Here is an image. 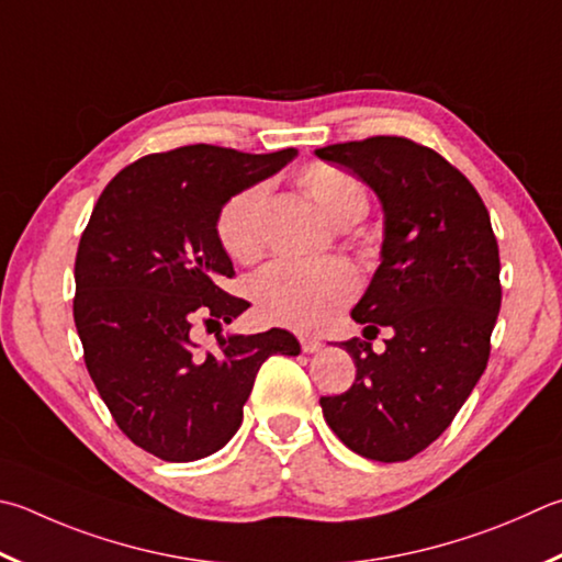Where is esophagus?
Instances as JSON below:
<instances>
[{
    "label": "esophagus",
    "mask_w": 562,
    "mask_h": 562,
    "mask_svg": "<svg viewBox=\"0 0 562 562\" xmlns=\"http://www.w3.org/2000/svg\"><path fill=\"white\" fill-rule=\"evenodd\" d=\"M300 344L304 353H316L322 349V341L314 339V336H300Z\"/></svg>",
    "instance_id": "34e87169"
}]
</instances>
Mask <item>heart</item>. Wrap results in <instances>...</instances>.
Instances as JSON below:
<instances>
[{
	"label": "heart",
	"instance_id": "heart-1",
	"mask_svg": "<svg viewBox=\"0 0 562 562\" xmlns=\"http://www.w3.org/2000/svg\"><path fill=\"white\" fill-rule=\"evenodd\" d=\"M316 209L336 226L359 221L369 209L366 189L346 171L329 165H312L297 177ZM268 191L250 187L221 209L216 233L233 260L252 262L262 255V223ZM359 290V278L346 262L324 265H272L252 282V300L270 324L314 331L349 302Z\"/></svg>",
	"mask_w": 562,
	"mask_h": 562
}]
</instances>
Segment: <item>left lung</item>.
<instances>
[{
    "instance_id": "obj_1",
    "label": "left lung",
    "mask_w": 562,
    "mask_h": 562,
    "mask_svg": "<svg viewBox=\"0 0 562 562\" xmlns=\"http://www.w3.org/2000/svg\"><path fill=\"white\" fill-rule=\"evenodd\" d=\"M314 155L353 171L383 209L381 265L351 310L363 339L341 341L356 381L322 397L324 420L356 454L403 462L450 427L486 369L502 307L492 221L462 171L405 137ZM381 325L392 339L375 355L370 339Z\"/></svg>"
}]
</instances>
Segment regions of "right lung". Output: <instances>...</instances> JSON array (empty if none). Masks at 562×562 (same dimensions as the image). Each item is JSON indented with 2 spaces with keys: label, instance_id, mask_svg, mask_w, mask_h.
Segmentation results:
<instances>
[{
  "label": "right lung",
  "instance_id": "1",
  "mask_svg": "<svg viewBox=\"0 0 562 562\" xmlns=\"http://www.w3.org/2000/svg\"><path fill=\"white\" fill-rule=\"evenodd\" d=\"M294 157L213 145L142 157L108 183L80 236L74 319L88 373L120 430L165 462L218 452L262 361L300 353L284 329L218 331L213 351L193 341L196 319L231 324L250 307L221 288L236 274L221 209Z\"/></svg>",
  "mask_w": 562,
  "mask_h": 562
}]
</instances>
